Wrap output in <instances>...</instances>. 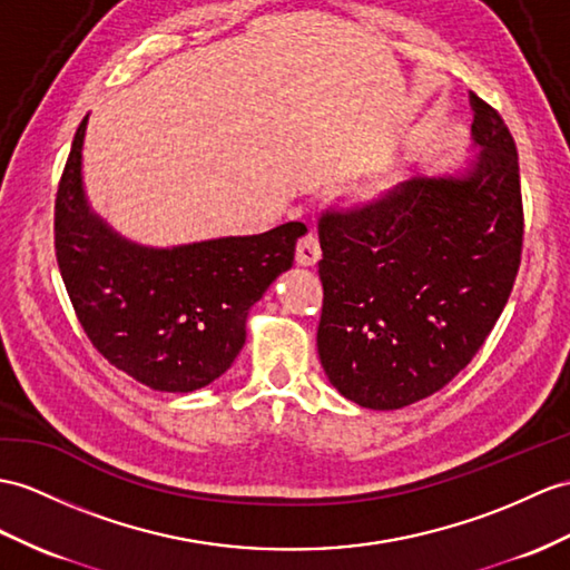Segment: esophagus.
Here are the masks:
<instances>
[{
    "label": "esophagus",
    "instance_id": "34e87169",
    "mask_svg": "<svg viewBox=\"0 0 570 570\" xmlns=\"http://www.w3.org/2000/svg\"><path fill=\"white\" fill-rule=\"evenodd\" d=\"M299 266H316V261L322 258V246H318V239L314 234H304V237L297 242V254H295Z\"/></svg>",
    "mask_w": 570,
    "mask_h": 570
}]
</instances>
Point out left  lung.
I'll return each instance as SVG.
<instances>
[{
	"instance_id": "left-lung-1",
	"label": "left lung",
	"mask_w": 570,
	"mask_h": 570,
	"mask_svg": "<svg viewBox=\"0 0 570 570\" xmlns=\"http://www.w3.org/2000/svg\"><path fill=\"white\" fill-rule=\"evenodd\" d=\"M462 169L413 176L318 222L316 348L353 404L394 411L442 390L495 326L520 268L518 149L476 94Z\"/></svg>"
}]
</instances>
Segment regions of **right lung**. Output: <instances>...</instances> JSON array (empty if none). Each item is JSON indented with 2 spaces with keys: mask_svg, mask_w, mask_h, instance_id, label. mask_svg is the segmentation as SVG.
<instances>
[{
  "mask_svg": "<svg viewBox=\"0 0 570 570\" xmlns=\"http://www.w3.org/2000/svg\"><path fill=\"white\" fill-rule=\"evenodd\" d=\"M89 116L77 128L55 200V254L79 324L110 365L155 392L188 394L225 374L246 318L293 268L307 227L145 246L94 210L81 176Z\"/></svg>",
  "mask_w": 570,
  "mask_h": 570,
  "instance_id": "right-lung-1",
  "label": "right lung"
}]
</instances>
